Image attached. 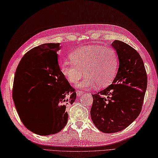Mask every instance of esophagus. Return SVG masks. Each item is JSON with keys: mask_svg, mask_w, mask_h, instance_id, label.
Listing matches in <instances>:
<instances>
[{"mask_svg": "<svg viewBox=\"0 0 158 158\" xmlns=\"http://www.w3.org/2000/svg\"><path fill=\"white\" fill-rule=\"evenodd\" d=\"M84 94V91H81V90H78V91H77V96H78V97H80V96H81V95H82Z\"/></svg>", "mask_w": 158, "mask_h": 158, "instance_id": "1", "label": "esophagus"}]
</instances>
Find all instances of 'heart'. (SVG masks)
I'll use <instances>...</instances> for the list:
<instances>
[{
  "instance_id": "heart-1",
  "label": "heart",
  "mask_w": 158,
  "mask_h": 158,
  "mask_svg": "<svg viewBox=\"0 0 158 158\" xmlns=\"http://www.w3.org/2000/svg\"><path fill=\"white\" fill-rule=\"evenodd\" d=\"M71 61H64L60 70L70 84H76L86 76L78 87L90 88L95 84L99 88L109 85L116 74L119 58L116 50L111 47L88 46L79 48L70 53Z\"/></svg>"
}]
</instances>
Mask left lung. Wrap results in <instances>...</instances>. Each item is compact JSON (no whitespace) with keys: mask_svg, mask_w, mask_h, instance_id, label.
Wrapping results in <instances>:
<instances>
[{"mask_svg":"<svg viewBox=\"0 0 158 158\" xmlns=\"http://www.w3.org/2000/svg\"><path fill=\"white\" fill-rule=\"evenodd\" d=\"M112 46L119 58V69L112 84L93 95L90 114L99 131H120L137 118L142 110L147 87V74L139 53L120 40Z\"/></svg>","mask_w":158,"mask_h":158,"instance_id":"left-lung-1","label":"left lung"}]
</instances>
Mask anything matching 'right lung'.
Returning a JSON list of instances; mask_svg holds the SVG:
<instances>
[{
  "instance_id": "1",
  "label": "right lung",
  "mask_w": 158,
  "mask_h": 158,
  "mask_svg": "<svg viewBox=\"0 0 158 158\" xmlns=\"http://www.w3.org/2000/svg\"><path fill=\"white\" fill-rule=\"evenodd\" d=\"M59 43L35 47L21 58L15 70L12 89L15 108L25 127L37 135L61 131L68 120L66 106L77 98L59 68Z\"/></svg>"
}]
</instances>
